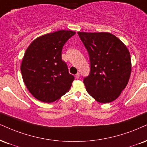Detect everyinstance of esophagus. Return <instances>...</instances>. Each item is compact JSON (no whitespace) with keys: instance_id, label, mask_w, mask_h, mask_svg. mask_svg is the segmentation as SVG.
Here are the masks:
<instances>
[{"instance_id":"34e87169","label":"esophagus","mask_w":147,"mask_h":147,"mask_svg":"<svg viewBox=\"0 0 147 147\" xmlns=\"http://www.w3.org/2000/svg\"><path fill=\"white\" fill-rule=\"evenodd\" d=\"M79 78H80V74L78 73V74H76V78L79 79Z\"/></svg>"}]
</instances>
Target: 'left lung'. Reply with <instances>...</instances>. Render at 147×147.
I'll return each instance as SVG.
<instances>
[{
    "label": "left lung",
    "mask_w": 147,
    "mask_h": 147,
    "mask_svg": "<svg viewBox=\"0 0 147 147\" xmlns=\"http://www.w3.org/2000/svg\"><path fill=\"white\" fill-rule=\"evenodd\" d=\"M78 34L90 59V74L83 80L86 91L99 103L113 101L129 81L131 71L129 50L109 32Z\"/></svg>",
    "instance_id": "1"
}]
</instances>
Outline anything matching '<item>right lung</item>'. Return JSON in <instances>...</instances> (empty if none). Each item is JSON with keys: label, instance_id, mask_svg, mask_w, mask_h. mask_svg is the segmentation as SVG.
I'll return each mask as SVG.
<instances>
[{"label": "right lung", "instance_id": "obj_1", "mask_svg": "<svg viewBox=\"0 0 147 147\" xmlns=\"http://www.w3.org/2000/svg\"><path fill=\"white\" fill-rule=\"evenodd\" d=\"M76 34L58 30L39 37L25 52L21 73L26 88L38 100L51 103L67 93L74 76L69 73L61 52L65 43Z\"/></svg>", "mask_w": 147, "mask_h": 147}]
</instances>
